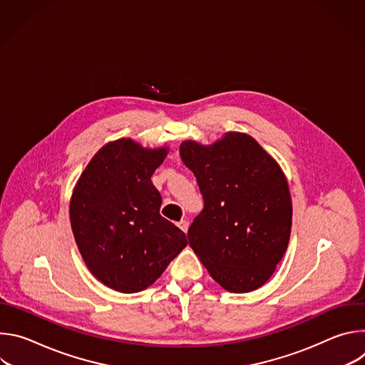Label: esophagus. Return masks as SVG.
<instances>
[{"instance_id":"34e87169","label":"esophagus","mask_w":365,"mask_h":365,"mask_svg":"<svg viewBox=\"0 0 365 365\" xmlns=\"http://www.w3.org/2000/svg\"><path fill=\"white\" fill-rule=\"evenodd\" d=\"M178 227H179L183 232H186V231H187V228H189V224H187V221L182 220V221H179V222H178Z\"/></svg>"}]
</instances>
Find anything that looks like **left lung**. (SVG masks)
Masks as SVG:
<instances>
[{"instance_id":"1","label":"left lung","mask_w":365,"mask_h":365,"mask_svg":"<svg viewBox=\"0 0 365 365\" xmlns=\"http://www.w3.org/2000/svg\"><path fill=\"white\" fill-rule=\"evenodd\" d=\"M180 158L203 196V210L187 231L189 245L225 290L262 287L282 262L292 231L282 168L251 135L237 131L210 145L186 140Z\"/></svg>"}]
</instances>
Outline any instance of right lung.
<instances>
[{
  "label": "right lung",
  "instance_id": "obj_1",
  "mask_svg": "<svg viewBox=\"0 0 365 365\" xmlns=\"http://www.w3.org/2000/svg\"><path fill=\"white\" fill-rule=\"evenodd\" d=\"M169 148L131 138L101 147L78 179L71 227L89 272L110 289L137 293L158 280L187 245L183 231L160 215L151 176Z\"/></svg>",
  "mask_w": 365,
  "mask_h": 365
}]
</instances>
